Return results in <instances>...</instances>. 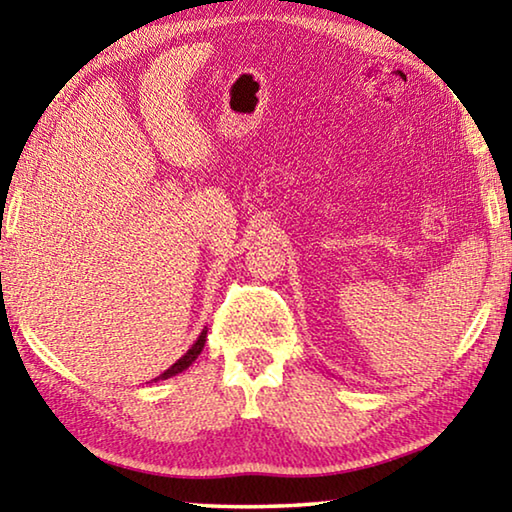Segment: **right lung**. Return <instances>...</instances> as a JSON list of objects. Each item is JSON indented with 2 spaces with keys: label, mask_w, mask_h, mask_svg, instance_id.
<instances>
[{
  "label": "right lung",
  "mask_w": 512,
  "mask_h": 512,
  "mask_svg": "<svg viewBox=\"0 0 512 512\" xmlns=\"http://www.w3.org/2000/svg\"><path fill=\"white\" fill-rule=\"evenodd\" d=\"M205 339H207V327L203 329L201 334H198V339L194 341L192 348H189V350L183 354V357H180L176 363H173V366H171L169 370H164L160 377H155V381H158V379H169V377L178 375V372H183V370H187L189 366H192V363L198 359V354H201L203 348H205Z\"/></svg>",
  "instance_id": "add662e5"
}]
</instances>
